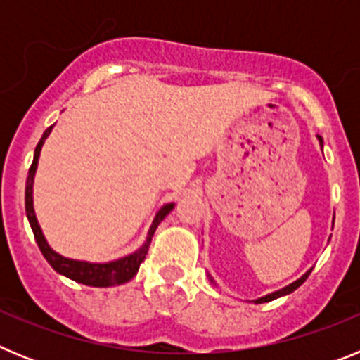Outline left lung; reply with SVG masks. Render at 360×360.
I'll list each match as a JSON object with an SVG mask.
<instances>
[{
    "label": "left lung",
    "mask_w": 360,
    "mask_h": 360,
    "mask_svg": "<svg viewBox=\"0 0 360 360\" xmlns=\"http://www.w3.org/2000/svg\"><path fill=\"white\" fill-rule=\"evenodd\" d=\"M317 139H319V144H321V148H323V139H321L319 135H317ZM310 272H311V270H308L307 274H303V276H301V278H299L297 281L290 283V285H288V287L281 288V290H278V292H272V294L265 295V297H259V299H256V301H254V303H269V301H272V299H278V297H281V295H287V294H290V292H294L295 288H299V287H301V285H303L304 281H307V278H308V276H310ZM211 281H212V278H211Z\"/></svg>",
    "instance_id": "8db88e82"
}]
</instances>
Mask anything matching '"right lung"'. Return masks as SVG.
Instances as JSON below:
<instances>
[{
    "label": "right lung",
    "instance_id": "obj_1",
    "mask_svg": "<svg viewBox=\"0 0 360 360\" xmlns=\"http://www.w3.org/2000/svg\"><path fill=\"white\" fill-rule=\"evenodd\" d=\"M53 126H50L46 131L41 136L39 144L36 146V151H34V162H32L30 169H28L27 176V187H25V209H27V218L30 221L32 232H34V238L37 241V247L43 252L44 259L52 265V269L59 274L66 276V278L73 279V281L82 283V285H88V287H115V285H122V283H128L133 276L139 272V266L146 259V254H148L149 243H151V238L157 231V227L160 225L162 219L173 211L174 203H165L164 207L157 212L155 219H153L151 227H149L148 238H146L144 245L141 249L135 250L133 254L126 257H120L117 262L110 263H90V262H77V259H70V257L61 256L57 254L56 250L50 249V245L46 243L43 236V231H41L39 224H37L36 212H34V200H32V187H34V176H36L37 169V160H39L41 148H43L46 136L50 135Z\"/></svg>",
    "mask_w": 360,
    "mask_h": 360
}]
</instances>
